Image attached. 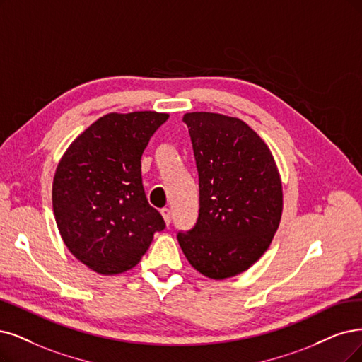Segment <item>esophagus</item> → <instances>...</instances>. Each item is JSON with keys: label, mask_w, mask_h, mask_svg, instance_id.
<instances>
[{"label": "esophagus", "mask_w": 362, "mask_h": 362, "mask_svg": "<svg viewBox=\"0 0 362 362\" xmlns=\"http://www.w3.org/2000/svg\"><path fill=\"white\" fill-rule=\"evenodd\" d=\"M160 215H163V218H164L165 223H167V225H170V222H171V211H170V209H167V207L160 209Z\"/></svg>", "instance_id": "esophagus-1"}]
</instances>
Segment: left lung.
Returning <instances> with one entry per match:
<instances>
[{"label":"left lung","instance_id":"8db88e82","mask_svg":"<svg viewBox=\"0 0 362 362\" xmlns=\"http://www.w3.org/2000/svg\"><path fill=\"white\" fill-rule=\"evenodd\" d=\"M183 122L198 170L199 211L194 228L177 234L179 245L206 277H234L272 243L282 218V180L269 146L243 120L192 112Z\"/></svg>","mask_w":362,"mask_h":362}]
</instances>
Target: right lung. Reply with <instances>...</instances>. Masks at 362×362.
<instances>
[{
	"mask_svg": "<svg viewBox=\"0 0 362 362\" xmlns=\"http://www.w3.org/2000/svg\"><path fill=\"white\" fill-rule=\"evenodd\" d=\"M167 113H109L62 155L52 186L53 215L65 246L100 274L124 273L165 228L143 189L141 155Z\"/></svg>",
	"mask_w": 362,
	"mask_h": 362,
	"instance_id": "obj_1",
	"label": "right lung"
}]
</instances>
